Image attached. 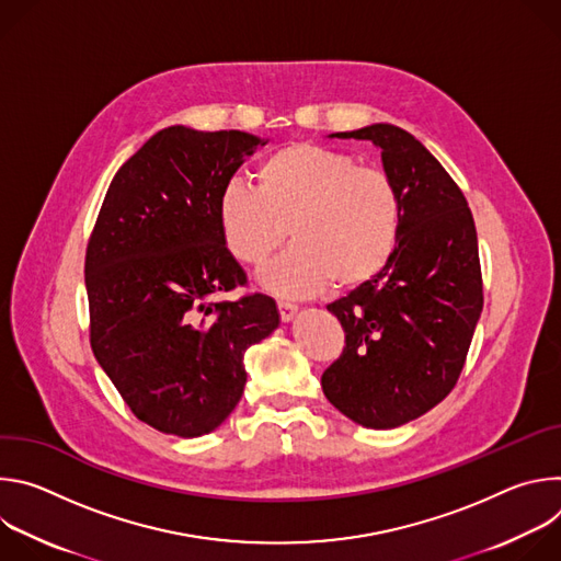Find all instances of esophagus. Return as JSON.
Listing matches in <instances>:
<instances>
[{
    "label": "esophagus",
    "mask_w": 561,
    "mask_h": 561,
    "mask_svg": "<svg viewBox=\"0 0 561 561\" xmlns=\"http://www.w3.org/2000/svg\"><path fill=\"white\" fill-rule=\"evenodd\" d=\"M277 310H279L282 322H288V319H293V314L297 312V306L290 301H277Z\"/></svg>",
    "instance_id": "obj_1"
}]
</instances>
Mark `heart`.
Returning a JSON list of instances; mask_svg holds the SVG:
<instances>
[{"instance_id": "obj_1", "label": "heart", "mask_w": 561, "mask_h": 561, "mask_svg": "<svg viewBox=\"0 0 561 561\" xmlns=\"http://www.w3.org/2000/svg\"><path fill=\"white\" fill-rule=\"evenodd\" d=\"M255 191L228 182L217 195L224 249L239 264L260 268L284 244H295L264 275L279 295L324 286L357 290L392 262L404 206L392 178L312 141H290L257 164Z\"/></svg>"}]
</instances>
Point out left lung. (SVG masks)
Masks as SVG:
<instances>
[{"label": "left lung", "mask_w": 561, "mask_h": 561, "mask_svg": "<svg viewBox=\"0 0 561 561\" xmlns=\"http://www.w3.org/2000/svg\"><path fill=\"white\" fill-rule=\"evenodd\" d=\"M335 137L381 148L404 221L390 266L329 304L344 351L322 388L353 422L394 428L437 407L461 375L484 306L477 230L461 188L404 128L373 124Z\"/></svg>", "instance_id": "obj_1"}]
</instances>
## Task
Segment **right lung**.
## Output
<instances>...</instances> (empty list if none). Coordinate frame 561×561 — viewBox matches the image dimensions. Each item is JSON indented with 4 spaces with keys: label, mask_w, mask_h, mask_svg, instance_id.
<instances>
[{
    "label": "right lung",
    "mask_w": 561,
    "mask_h": 561,
    "mask_svg": "<svg viewBox=\"0 0 561 561\" xmlns=\"http://www.w3.org/2000/svg\"><path fill=\"white\" fill-rule=\"evenodd\" d=\"M266 144L242 130L169 126L113 178L87 247L91 348L144 424L167 435L215 431L242 399L244 353L279 312L224 249L217 195Z\"/></svg>",
    "instance_id": "1"
}]
</instances>
